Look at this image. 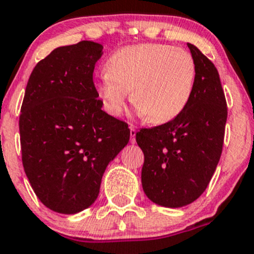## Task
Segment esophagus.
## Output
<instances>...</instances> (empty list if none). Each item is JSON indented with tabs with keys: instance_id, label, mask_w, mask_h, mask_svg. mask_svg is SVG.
Instances as JSON below:
<instances>
[{
	"instance_id": "obj_1",
	"label": "esophagus",
	"mask_w": 254,
	"mask_h": 254,
	"mask_svg": "<svg viewBox=\"0 0 254 254\" xmlns=\"http://www.w3.org/2000/svg\"><path fill=\"white\" fill-rule=\"evenodd\" d=\"M129 129H130V143H132V144H134L137 129H135V127H133V126H129Z\"/></svg>"
}]
</instances>
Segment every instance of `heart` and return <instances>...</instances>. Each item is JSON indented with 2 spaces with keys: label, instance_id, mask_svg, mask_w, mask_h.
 <instances>
[{
  "label": "heart",
  "instance_id": "obj_1",
  "mask_svg": "<svg viewBox=\"0 0 254 254\" xmlns=\"http://www.w3.org/2000/svg\"><path fill=\"white\" fill-rule=\"evenodd\" d=\"M197 67L184 49L163 44L125 46L106 62L98 91L104 106L114 116L130 101L146 122L161 125L186 109L193 94Z\"/></svg>",
  "mask_w": 254,
  "mask_h": 254
}]
</instances>
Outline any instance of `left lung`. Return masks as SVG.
<instances>
[{"label":"left lung","instance_id":"obj_1","mask_svg":"<svg viewBox=\"0 0 254 254\" xmlns=\"http://www.w3.org/2000/svg\"><path fill=\"white\" fill-rule=\"evenodd\" d=\"M187 45L197 67L190 103L167 124L135 134L144 153L143 190L166 208L190 204L208 187L220 160L227 119L218 69L194 45Z\"/></svg>","mask_w":254,"mask_h":254}]
</instances>
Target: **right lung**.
Here are the masks:
<instances>
[{"label": "right lung", "instance_id": "1", "mask_svg": "<svg viewBox=\"0 0 254 254\" xmlns=\"http://www.w3.org/2000/svg\"><path fill=\"white\" fill-rule=\"evenodd\" d=\"M103 45L55 49L31 72L19 116L25 175L44 205L75 214L99 195L106 167L127 145L126 122L103 111L93 82Z\"/></svg>", "mask_w": 254, "mask_h": 254}]
</instances>
